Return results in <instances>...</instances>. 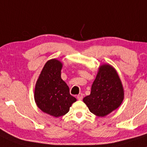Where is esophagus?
<instances>
[{"instance_id":"34e87169","label":"esophagus","mask_w":147,"mask_h":147,"mask_svg":"<svg viewBox=\"0 0 147 147\" xmlns=\"http://www.w3.org/2000/svg\"><path fill=\"white\" fill-rule=\"evenodd\" d=\"M77 98L78 100H82L83 99V94L82 93H79L78 95H77Z\"/></svg>"}]
</instances>
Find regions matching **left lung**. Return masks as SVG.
I'll return each instance as SVG.
<instances>
[{
  "label": "left lung",
  "instance_id": "left-lung-1",
  "mask_svg": "<svg viewBox=\"0 0 147 147\" xmlns=\"http://www.w3.org/2000/svg\"><path fill=\"white\" fill-rule=\"evenodd\" d=\"M124 99V90L117 72L109 64L101 65L84 102L90 111L104 117L117 109Z\"/></svg>",
  "mask_w": 147,
  "mask_h": 147
}]
</instances>
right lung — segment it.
<instances>
[{
  "label": "right lung",
  "instance_id": "add662e5",
  "mask_svg": "<svg viewBox=\"0 0 147 147\" xmlns=\"http://www.w3.org/2000/svg\"><path fill=\"white\" fill-rule=\"evenodd\" d=\"M61 68L62 63L59 60H49L37 80L34 92L37 106L43 112L56 118L67 114L77 100L61 78Z\"/></svg>",
  "mask_w": 147,
  "mask_h": 147
}]
</instances>
